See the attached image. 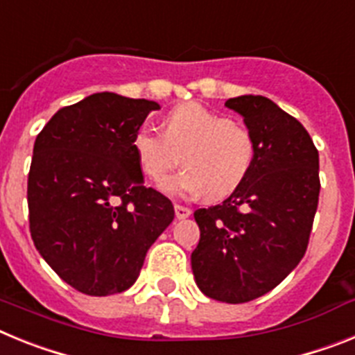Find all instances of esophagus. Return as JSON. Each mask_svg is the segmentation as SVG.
Instances as JSON below:
<instances>
[{
  "label": "esophagus",
  "mask_w": 355,
  "mask_h": 355,
  "mask_svg": "<svg viewBox=\"0 0 355 355\" xmlns=\"http://www.w3.org/2000/svg\"><path fill=\"white\" fill-rule=\"evenodd\" d=\"M174 211H175V216H178L180 220L181 218H187V216L192 215V209L187 208V206H181V205H175Z\"/></svg>",
  "instance_id": "esophagus-1"
}]
</instances>
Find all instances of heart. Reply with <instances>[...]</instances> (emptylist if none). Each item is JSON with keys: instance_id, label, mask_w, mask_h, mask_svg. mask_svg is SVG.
Segmentation results:
<instances>
[{"instance_id": "obj_1", "label": "heart", "mask_w": 355, "mask_h": 355, "mask_svg": "<svg viewBox=\"0 0 355 355\" xmlns=\"http://www.w3.org/2000/svg\"><path fill=\"white\" fill-rule=\"evenodd\" d=\"M163 133L142 126L133 133L135 156L144 174L163 181L180 162L184 171L162 184L172 196L220 200L247 180L256 155L249 128L200 103H181L163 117Z\"/></svg>"}]
</instances>
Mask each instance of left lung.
Wrapping results in <instances>:
<instances>
[{"instance_id": "obj_1", "label": "left lung", "mask_w": 355, "mask_h": 355, "mask_svg": "<svg viewBox=\"0 0 355 355\" xmlns=\"http://www.w3.org/2000/svg\"><path fill=\"white\" fill-rule=\"evenodd\" d=\"M256 144L252 168L222 205L196 209L199 290L243 304L274 290L306 254L318 208V150L306 128L263 96L227 99Z\"/></svg>"}]
</instances>
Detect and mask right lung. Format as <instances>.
<instances>
[{"label": "right lung", "mask_w": 355, "mask_h": 355, "mask_svg": "<svg viewBox=\"0 0 355 355\" xmlns=\"http://www.w3.org/2000/svg\"><path fill=\"white\" fill-rule=\"evenodd\" d=\"M159 105L114 92L64 106L37 135L28 174L37 250L74 290L92 297L133 286L174 206L144 184L133 133Z\"/></svg>", "instance_id": "obj_1"}]
</instances>
